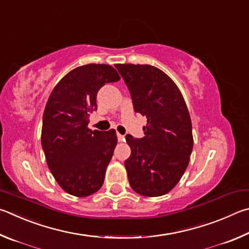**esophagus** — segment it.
<instances>
[{
    "instance_id": "1",
    "label": "esophagus",
    "mask_w": 249,
    "mask_h": 249,
    "mask_svg": "<svg viewBox=\"0 0 249 249\" xmlns=\"http://www.w3.org/2000/svg\"><path fill=\"white\" fill-rule=\"evenodd\" d=\"M117 137H118V141H119V142L124 141V136H122V134L117 133Z\"/></svg>"
}]
</instances>
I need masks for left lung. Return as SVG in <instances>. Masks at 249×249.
<instances>
[{
	"instance_id": "1",
	"label": "left lung",
	"mask_w": 249,
	"mask_h": 249,
	"mask_svg": "<svg viewBox=\"0 0 249 249\" xmlns=\"http://www.w3.org/2000/svg\"><path fill=\"white\" fill-rule=\"evenodd\" d=\"M131 94L134 111L145 116V137H125L129 184L139 195L169 193L184 175L193 152L190 115L181 91L162 70L149 64H116Z\"/></svg>"
}]
</instances>
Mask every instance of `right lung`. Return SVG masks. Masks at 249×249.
<instances>
[{"mask_svg":"<svg viewBox=\"0 0 249 249\" xmlns=\"http://www.w3.org/2000/svg\"><path fill=\"white\" fill-rule=\"evenodd\" d=\"M119 80L111 65L85 64L61 78L48 98L41 129L47 165L61 188L75 197L93 195L104 184L116 130L93 131L89 118L100 87Z\"/></svg>","mask_w":249,"mask_h":249,"instance_id":"add662e5","label":"right lung"}]
</instances>
